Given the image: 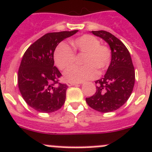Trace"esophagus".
Masks as SVG:
<instances>
[{"mask_svg": "<svg viewBox=\"0 0 152 152\" xmlns=\"http://www.w3.org/2000/svg\"><path fill=\"white\" fill-rule=\"evenodd\" d=\"M80 84V83H73V82H67L66 83V85L68 86H77V85Z\"/></svg>", "mask_w": 152, "mask_h": 152, "instance_id": "1", "label": "esophagus"}]
</instances>
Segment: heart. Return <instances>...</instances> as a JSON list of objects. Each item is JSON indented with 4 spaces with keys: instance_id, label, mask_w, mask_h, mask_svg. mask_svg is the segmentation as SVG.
<instances>
[{
    "instance_id": "1",
    "label": "heart",
    "mask_w": 152,
    "mask_h": 152,
    "mask_svg": "<svg viewBox=\"0 0 152 152\" xmlns=\"http://www.w3.org/2000/svg\"><path fill=\"white\" fill-rule=\"evenodd\" d=\"M75 52L84 54L83 64L84 66H72L64 73L65 79L73 83H80L95 78L97 70L103 71L108 66L111 59V52L106 46L100 45V41L94 36L85 34L71 41ZM55 64L64 69L73 64L75 53L73 49L64 43H61L54 54Z\"/></svg>"
}]
</instances>
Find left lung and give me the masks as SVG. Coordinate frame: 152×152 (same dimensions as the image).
<instances>
[{
	"label": "left lung",
	"mask_w": 152,
	"mask_h": 152,
	"mask_svg": "<svg viewBox=\"0 0 152 152\" xmlns=\"http://www.w3.org/2000/svg\"><path fill=\"white\" fill-rule=\"evenodd\" d=\"M91 33L109 44L112 59L104 76L95 81L97 91L86 98V103L100 113H110L122 106L131 95L135 70L130 52L120 39L105 31H92Z\"/></svg>",
	"instance_id": "8db88e82"
}]
</instances>
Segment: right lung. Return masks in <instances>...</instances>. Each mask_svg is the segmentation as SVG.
I'll return each mask as SVG.
<instances>
[{
  "mask_svg": "<svg viewBox=\"0 0 152 152\" xmlns=\"http://www.w3.org/2000/svg\"><path fill=\"white\" fill-rule=\"evenodd\" d=\"M78 30L48 33L28 47L18 73V85L27 104L39 113H50L61 108L67 86L59 83L61 73L54 66L55 48Z\"/></svg>",
  "mask_w": 152,
  "mask_h": 152,
  "instance_id": "right-lung-1",
  "label": "right lung"
}]
</instances>
